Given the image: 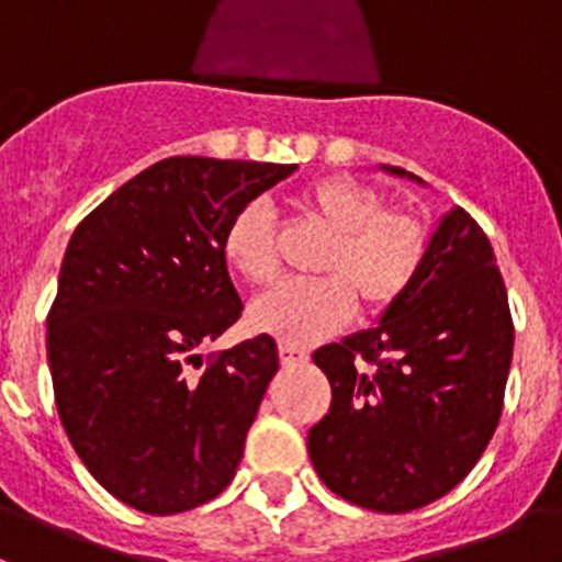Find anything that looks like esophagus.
<instances>
[{
  "mask_svg": "<svg viewBox=\"0 0 562 562\" xmlns=\"http://www.w3.org/2000/svg\"><path fill=\"white\" fill-rule=\"evenodd\" d=\"M278 357H281V366H301V362L310 360V351L290 346V342H281L278 346Z\"/></svg>",
  "mask_w": 562,
  "mask_h": 562,
  "instance_id": "34e87169",
  "label": "esophagus"
}]
</instances>
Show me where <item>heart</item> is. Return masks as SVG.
<instances>
[{
    "instance_id": "b5f03b06",
    "label": "heart",
    "mask_w": 562,
    "mask_h": 562,
    "mask_svg": "<svg viewBox=\"0 0 562 562\" xmlns=\"http://www.w3.org/2000/svg\"><path fill=\"white\" fill-rule=\"evenodd\" d=\"M301 211L331 231V245L317 267L321 281L278 284L256 297L247 324L290 346H312L349 324L357 304L380 315L408 295L430 247L428 225L408 207H385L369 182L331 173L297 193ZM222 252L236 276L256 286L278 272L276 225L261 202H247L231 216Z\"/></svg>"
}]
</instances>
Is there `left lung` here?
I'll use <instances>...</instances> for the list:
<instances>
[{"label": "left lung", "mask_w": 562, "mask_h": 562, "mask_svg": "<svg viewBox=\"0 0 562 562\" xmlns=\"http://www.w3.org/2000/svg\"><path fill=\"white\" fill-rule=\"evenodd\" d=\"M513 340L493 245L453 207L408 295L376 326L312 355L331 385L329 414L306 439L321 481L349 504L389 515L448 495L498 428Z\"/></svg>", "instance_id": "left-lung-1"}]
</instances>
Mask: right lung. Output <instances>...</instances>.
I'll return each mask as SVG.
<instances>
[{"label":"right lung","instance_id":"right-lung-1","mask_svg":"<svg viewBox=\"0 0 562 562\" xmlns=\"http://www.w3.org/2000/svg\"><path fill=\"white\" fill-rule=\"evenodd\" d=\"M297 166L168 157L76 227L47 315L56 408L98 484L148 515L207 504L236 475L278 371L270 335L202 342L241 315L222 236L233 213Z\"/></svg>","mask_w":562,"mask_h":562}]
</instances>
